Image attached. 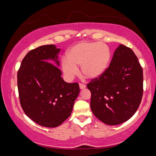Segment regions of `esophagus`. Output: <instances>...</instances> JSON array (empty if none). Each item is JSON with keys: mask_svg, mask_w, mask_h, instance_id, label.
Instances as JSON below:
<instances>
[{"mask_svg": "<svg viewBox=\"0 0 156 156\" xmlns=\"http://www.w3.org/2000/svg\"><path fill=\"white\" fill-rule=\"evenodd\" d=\"M79 87H80V89H85V87H86V85L85 84H79Z\"/></svg>", "mask_w": 156, "mask_h": 156, "instance_id": "1", "label": "esophagus"}]
</instances>
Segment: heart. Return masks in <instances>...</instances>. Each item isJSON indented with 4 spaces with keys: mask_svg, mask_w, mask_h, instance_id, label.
I'll return each instance as SVG.
<instances>
[{
    "mask_svg": "<svg viewBox=\"0 0 156 156\" xmlns=\"http://www.w3.org/2000/svg\"><path fill=\"white\" fill-rule=\"evenodd\" d=\"M111 57L109 47L103 43L81 42L74 44L66 52L62 59V70L67 80H71L78 72L84 77L95 80L104 74L109 67Z\"/></svg>",
    "mask_w": 156,
    "mask_h": 156,
    "instance_id": "b5f03b06",
    "label": "heart"
}]
</instances>
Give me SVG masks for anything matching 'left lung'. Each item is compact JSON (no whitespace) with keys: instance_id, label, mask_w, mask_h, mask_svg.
<instances>
[{"instance_id":"1","label":"left lung","mask_w":156,"mask_h":156,"mask_svg":"<svg viewBox=\"0 0 156 156\" xmlns=\"http://www.w3.org/2000/svg\"><path fill=\"white\" fill-rule=\"evenodd\" d=\"M94 115L108 125H118L134 115L143 94V72L132 50L120 44L104 74L87 84Z\"/></svg>"}]
</instances>
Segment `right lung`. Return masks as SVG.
<instances>
[{
	"label": "right lung",
	"instance_id": "obj_1",
	"mask_svg": "<svg viewBox=\"0 0 156 156\" xmlns=\"http://www.w3.org/2000/svg\"><path fill=\"white\" fill-rule=\"evenodd\" d=\"M60 51L54 44L37 47L27 53L18 72L21 107L31 120L45 127H56L67 120L80 93L78 83L61 77Z\"/></svg>",
	"mask_w": 156,
	"mask_h": 156
}]
</instances>
